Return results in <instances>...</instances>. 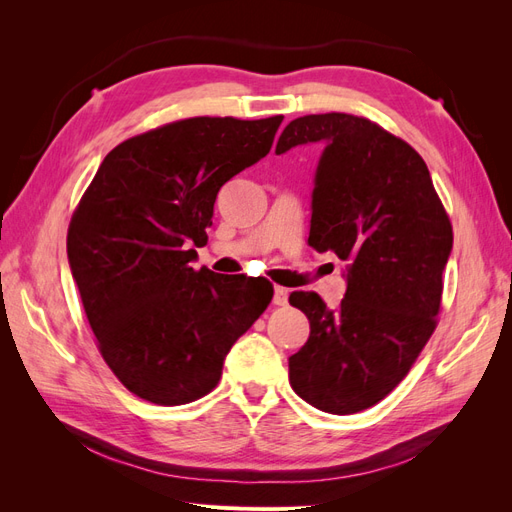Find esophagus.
I'll use <instances>...</instances> for the list:
<instances>
[{"label":"esophagus","instance_id":"obj_1","mask_svg":"<svg viewBox=\"0 0 512 512\" xmlns=\"http://www.w3.org/2000/svg\"><path fill=\"white\" fill-rule=\"evenodd\" d=\"M288 303V288L275 286L273 288V305H286Z\"/></svg>","mask_w":512,"mask_h":512}]
</instances>
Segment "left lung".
Returning <instances> with one entry per match:
<instances>
[{
	"mask_svg": "<svg viewBox=\"0 0 512 512\" xmlns=\"http://www.w3.org/2000/svg\"><path fill=\"white\" fill-rule=\"evenodd\" d=\"M322 143L307 243L346 262L335 309L316 292H292L309 320L288 359L290 386L309 406L354 414L404 380L436 329L453 228L425 160L369 119L305 115L284 128L275 153Z\"/></svg>",
	"mask_w": 512,
	"mask_h": 512,
	"instance_id": "obj_1",
	"label": "left lung"
}]
</instances>
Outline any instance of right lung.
<instances>
[{"instance_id": "obj_1", "label": "right lung", "mask_w": 512, "mask_h": 512, "mask_svg": "<svg viewBox=\"0 0 512 512\" xmlns=\"http://www.w3.org/2000/svg\"><path fill=\"white\" fill-rule=\"evenodd\" d=\"M282 115L192 117L117 145L68 228V262L106 365L158 406L207 395L273 297L260 277L192 269L222 185L271 151Z\"/></svg>"}]
</instances>
